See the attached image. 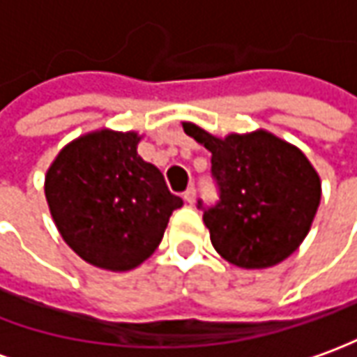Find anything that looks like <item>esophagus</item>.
<instances>
[{"label":"esophagus","instance_id":"34e87169","mask_svg":"<svg viewBox=\"0 0 357 357\" xmlns=\"http://www.w3.org/2000/svg\"><path fill=\"white\" fill-rule=\"evenodd\" d=\"M184 200H186V204H195L196 202V190L195 186H190V188H186V192H184Z\"/></svg>","mask_w":357,"mask_h":357}]
</instances>
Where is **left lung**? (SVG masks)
<instances>
[{
	"mask_svg": "<svg viewBox=\"0 0 357 357\" xmlns=\"http://www.w3.org/2000/svg\"><path fill=\"white\" fill-rule=\"evenodd\" d=\"M183 129L212 153L220 200L198 208L214 250L243 269L287 259L307 238L322 195L305 153L263 129L228 137H214L190 121Z\"/></svg>",
	"mask_w": 357,
	"mask_h": 357,
	"instance_id": "8db88e82",
	"label": "left lung"
}]
</instances>
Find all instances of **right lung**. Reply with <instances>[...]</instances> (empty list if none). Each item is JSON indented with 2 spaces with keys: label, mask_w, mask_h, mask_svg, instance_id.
I'll return each instance as SVG.
<instances>
[{
  "label": "right lung",
  "mask_w": 357,
  "mask_h": 357,
  "mask_svg": "<svg viewBox=\"0 0 357 357\" xmlns=\"http://www.w3.org/2000/svg\"><path fill=\"white\" fill-rule=\"evenodd\" d=\"M135 131L100 129L70 141L45 176V196L62 240L84 261L129 271L159 248L183 198L137 155Z\"/></svg>",
  "instance_id": "obj_1"
}]
</instances>
